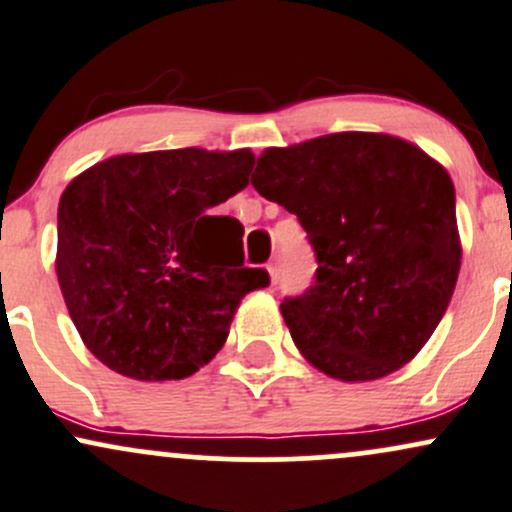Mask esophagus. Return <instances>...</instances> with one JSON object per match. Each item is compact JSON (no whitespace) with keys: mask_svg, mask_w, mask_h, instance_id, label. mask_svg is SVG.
I'll list each match as a JSON object with an SVG mask.
<instances>
[{"mask_svg":"<svg viewBox=\"0 0 512 512\" xmlns=\"http://www.w3.org/2000/svg\"><path fill=\"white\" fill-rule=\"evenodd\" d=\"M267 272H269V277H272V284H277L279 282V265H277V260L269 262Z\"/></svg>","mask_w":512,"mask_h":512,"instance_id":"1","label":"esophagus"}]
</instances>
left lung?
<instances>
[{
    "instance_id": "obj_1",
    "label": "left lung",
    "mask_w": 512,
    "mask_h": 512,
    "mask_svg": "<svg viewBox=\"0 0 512 512\" xmlns=\"http://www.w3.org/2000/svg\"><path fill=\"white\" fill-rule=\"evenodd\" d=\"M252 187L296 213L316 279L282 301L301 355L333 379L372 381L418 355L459 265L454 184L418 145L345 131L257 157Z\"/></svg>"
}]
</instances>
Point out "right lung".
Wrapping results in <instances>:
<instances>
[{"instance_id": "obj_1", "label": "right lung", "mask_w": 512, "mask_h": 512, "mask_svg": "<svg viewBox=\"0 0 512 512\" xmlns=\"http://www.w3.org/2000/svg\"><path fill=\"white\" fill-rule=\"evenodd\" d=\"M250 150L116 155L58 206L60 291L99 362L138 381L192 376L228 338L240 299L269 284L245 267L243 226L211 216L250 182Z\"/></svg>"}]
</instances>
